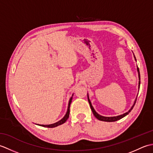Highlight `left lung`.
I'll return each mask as SVG.
<instances>
[{"mask_svg":"<svg viewBox=\"0 0 153 153\" xmlns=\"http://www.w3.org/2000/svg\"><path fill=\"white\" fill-rule=\"evenodd\" d=\"M134 58H135V60L136 62H137V60H136V58H135V56L134 54ZM137 72H138V77H139V85H138L139 87H138V88H139V87H140V73H139V68H138V67H137ZM137 95H138V93H137V97H136V99H135V101H134V105H132V106L131 107V108L129 109L128 112L123 113V114L119 115V116H110V117L101 116V115L99 114L95 111V110L94 109L93 106H92L91 102V100H90V99H89L88 93H87V99H88V101H89V105H90L91 108V110H92V112H93V115L95 116L97 119H98L99 120H100V121L112 122H115V121H117V120H120V119H122V118H123V117H125L126 116L128 115V114L131 111V110L133 109V108H134V105H135L136 100H137Z\"/></svg>","mask_w":153,"mask_h":153,"instance_id":"1","label":"left lung"}]
</instances>
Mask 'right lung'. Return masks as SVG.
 <instances>
[{"mask_svg": "<svg viewBox=\"0 0 153 153\" xmlns=\"http://www.w3.org/2000/svg\"><path fill=\"white\" fill-rule=\"evenodd\" d=\"M73 95H74V94L72 95V96L71 97V98L69 100V102H68V109H67V112L66 113V114H65V116L60 120H59V121L56 122V123H52V124H48V125L37 124V125L40 126H43V127H45V128H55V127L63 124L64 123L66 122V120H68V118H69V116H70V105H71V100H72Z\"/></svg>", "mask_w": 153, "mask_h": 153, "instance_id": "add662e5", "label": "right lung"}]
</instances>
